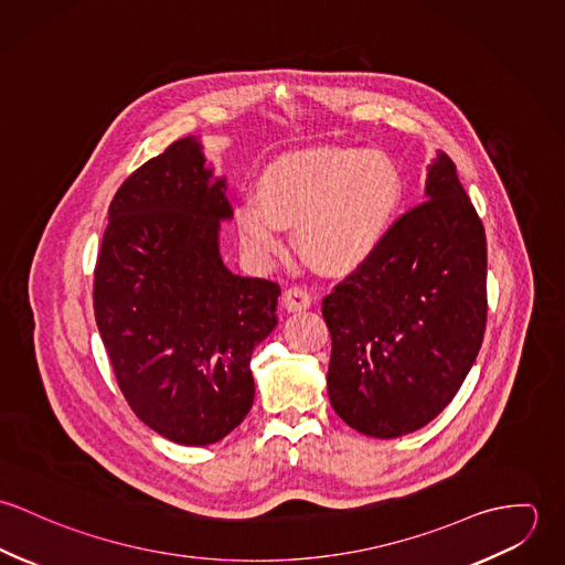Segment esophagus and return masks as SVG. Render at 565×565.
<instances>
[{
	"instance_id": "1",
	"label": "esophagus",
	"mask_w": 565,
	"mask_h": 565,
	"mask_svg": "<svg viewBox=\"0 0 565 565\" xmlns=\"http://www.w3.org/2000/svg\"><path fill=\"white\" fill-rule=\"evenodd\" d=\"M313 298L311 294L305 289V287H291L282 294V307L289 311V313H300V311H307L311 307Z\"/></svg>"
}]
</instances>
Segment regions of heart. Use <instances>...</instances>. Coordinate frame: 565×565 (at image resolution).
<instances>
[{"label": "heart", "instance_id": "heart-1", "mask_svg": "<svg viewBox=\"0 0 565 565\" xmlns=\"http://www.w3.org/2000/svg\"><path fill=\"white\" fill-rule=\"evenodd\" d=\"M404 200L401 169L381 152L311 148L267 164L258 200L237 204L252 258L267 263L296 226L298 249L323 271L343 274L370 260L392 233Z\"/></svg>", "mask_w": 565, "mask_h": 565}]
</instances>
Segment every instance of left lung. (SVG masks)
I'll list each match as a JSON object with an SVG mask.
<instances>
[{
	"mask_svg": "<svg viewBox=\"0 0 565 565\" xmlns=\"http://www.w3.org/2000/svg\"><path fill=\"white\" fill-rule=\"evenodd\" d=\"M424 195L322 302L330 404L348 426L379 439L435 419L483 343V224L448 154L428 164Z\"/></svg>",
	"mask_w": 565,
	"mask_h": 565,
	"instance_id": "1",
	"label": "left lung"
}]
</instances>
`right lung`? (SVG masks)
<instances>
[{
  "instance_id": "1",
  "label": "right lung",
  "mask_w": 565,
  "mask_h": 565,
  "mask_svg": "<svg viewBox=\"0 0 565 565\" xmlns=\"http://www.w3.org/2000/svg\"><path fill=\"white\" fill-rule=\"evenodd\" d=\"M233 220L226 175L186 137L115 193L95 265L93 309L119 390L180 446H209L254 403L252 350L278 323L280 287L233 274L220 254Z\"/></svg>"
}]
</instances>
